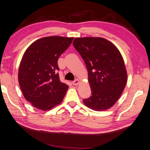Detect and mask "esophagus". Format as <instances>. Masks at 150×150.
I'll return each instance as SVG.
<instances>
[{"label": "esophagus", "instance_id": "esophagus-1", "mask_svg": "<svg viewBox=\"0 0 150 150\" xmlns=\"http://www.w3.org/2000/svg\"><path fill=\"white\" fill-rule=\"evenodd\" d=\"M73 85H75V86H77L78 85H79V83H80V81L79 79H76V80H75L74 81H73Z\"/></svg>", "mask_w": 150, "mask_h": 150}]
</instances>
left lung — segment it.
<instances>
[{"mask_svg":"<svg viewBox=\"0 0 150 150\" xmlns=\"http://www.w3.org/2000/svg\"><path fill=\"white\" fill-rule=\"evenodd\" d=\"M73 45L85 61L91 97L84 104L96 111L111 108L120 98L127 83L124 59L118 48L102 38H77Z\"/></svg>","mask_w":150,"mask_h":150,"instance_id":"1","label":"left lung"}]
</instances>
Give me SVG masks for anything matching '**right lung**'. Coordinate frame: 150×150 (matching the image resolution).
I'll return each instance as SVG.
<instances>
[{"mask_svg":"<svg viewBox=\"0 0 150 150\" xmlns=\"http://www.w3.org/2000/svg\"><path fill=\"white\" fill-rule=\"evenodd\" d=\"M73 39L46 37L35 41L24 52L18 82L24 98L36 108L48 110L63 101L69 87L60 81L57 61Z\"/></svg>","mask_w":150,"mask_h":150,"instance_id":"add662e5","label":"right lung"}]
</instances>
